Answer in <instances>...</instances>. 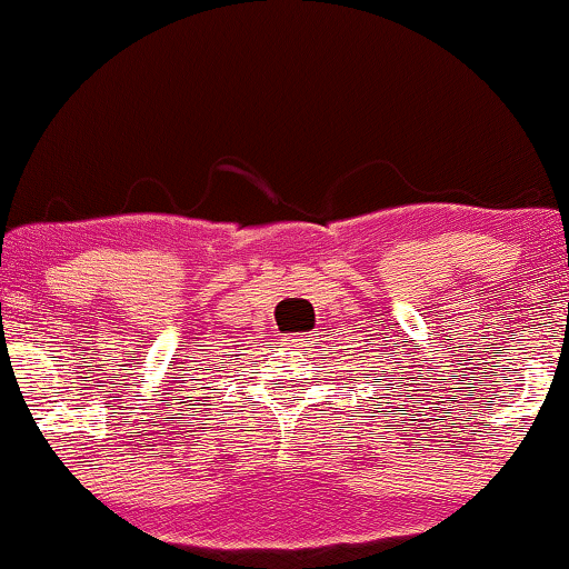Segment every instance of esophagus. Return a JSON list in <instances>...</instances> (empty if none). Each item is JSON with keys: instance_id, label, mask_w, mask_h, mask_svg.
Returning <instances> with one entry per match:
<instances>
[{"instance_id": "1", "label": "esophagus", "mask_w": 569, "mask_h": 569, "mask_svg": "<svg viewBox=\"0 0 569 569\" xmlns=\"http://www.w3.org/2000/svg\"><path fill=\"white\" fill-rule=\"evenodd\" d=\"M291 341H293V343H297V341H301V338H299V336H291Z\"/></svg>"}]
</instances>
